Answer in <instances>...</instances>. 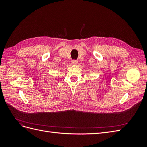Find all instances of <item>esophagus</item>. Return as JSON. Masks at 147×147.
<instances>
[{"mask_svg": "<svg viewBox=\"0 0 147 147\" xmlns=\"http://www.w3.org/2000/svg\"><path fill=\"white\" fill-rule=\"evenodd\" d=\"M72 63L73 64H74V65H75V64H77V63H78V61H77V60H72Z\"/></svg>", "mask_w": 147, "mask_h": 147, "instance_id": "esophagus-1", "label": "esophagus"}]
</instances>
